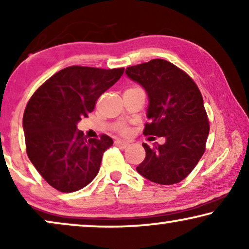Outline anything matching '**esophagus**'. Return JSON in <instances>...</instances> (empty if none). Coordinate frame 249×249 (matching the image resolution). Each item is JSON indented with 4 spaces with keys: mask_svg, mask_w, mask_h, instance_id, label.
I'll list each match as a JSON object with an SVG mask.
<instances>
[{
    "mask_svg": "<svg viewBox=\"0 0 249 249\" xmlns=\"http://www.w3.org/2000/svg\"><path fill=\"white\" fill-rule=\"evenodd\" d=\"M114 144L119 146V147H121V148H125V147H128V146H129V142L121 141V139H117V141L114 142Z\"/></svg>",
    "mask_w": 249,
    "mask_h": 249,
    "instance_id": "esophagus-1",
    "label": "esophagus"
}]
</instances>
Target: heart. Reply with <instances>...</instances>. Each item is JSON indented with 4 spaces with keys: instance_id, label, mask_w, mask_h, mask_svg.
Instances as JSON below:
<instances>
[{
    "instance_id": "1",
    "label": "heart",
    "mask_w": 249,
    "mask_h": 249,
    "mask_svg": "<svg viewBox=\"0 0 249 249\" xmlns=\"http://www.w3.org/2000/svg\"><path fill=\"white\" fill-rule=\"evenodd\" d=\"M118 131L120 132V134H122V135H125V134H128L129 129L125 127V125H124V124H120L118 127Z\"/></svg>"
}]
</instances>
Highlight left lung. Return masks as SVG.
Segmentation results:
<instances>
[{
  "mask_svg": "<svg viewBox=\"0 0 249 249\" xmlns=\"http://www.w3.org/2000/svg\"><path fill=\"white\" fill-rule=\"evenodd\" d=\"M125 73L149 98V122L142 134L165 138L154 147L142 144L146 156L137 172L160 185L178 183L205 152L210 122L199 88L185 71L162 59L128 67Z\"/></svg>",
  "mask_w": 249,
  "mask_h": 249,
  "instance_id": "left-lung-1",
  "label": "left lung"
}]
</instances>
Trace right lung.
Segmentation results:
<instances>
[{
	"label": "right lung",
	"instance_id": "1",
	"mask_svg": "<svg viewBox=\"0 0 249 249\" xmlns=\"http://www.w3.org/2000/svg\"><path fill=\"white\" fill-rule=\"evenodd\" d=\"M124 68H64L37 88L27 103L22 125L27 155L45 181L61 193L86 187L100 171L107 135L85 137L77 122L94 111L98 97L117 83Z\"/></svg>",
	"mask_w": 249,
	"mask_h": 249
}]
</instances>
